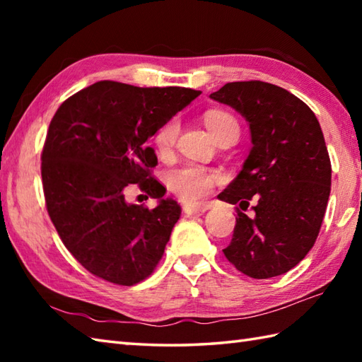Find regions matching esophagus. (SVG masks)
<instances>
[{"label": "esophagus", "mask_w": 362, "mask_h": 362, "mask_svg": "<svg viewBox=\"0 0 362 362\" xmlns=\"http://www.w3.org/2000/svg\"><path fill=\"white\" fill-rule=\"evenodd\" d=\"M206 210H209V205H196V206H189L187 205L185 209H183V213L187 214V216H201V214H204Z\"/></svg>", "instance_id": "34e87169"}]
</instances>
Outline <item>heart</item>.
<instances>
[{"label":"heart","instance_id":"1","mask_svg":"<svg viewBox=\"0 0 362 362\" xmlns=\"http://www.w3.org/2000/svg\"><path fill=\"white\" fill-rule=\"evenodd\" d=\"M205 126L210 130L211 135L218 138L226 134L230 129H236L240 132L236 119L226 112L211 110L205 113ZM177 136H179V122L171 119L161 126L156 136H153V144L158 156H168L174 149ZM222 180V175L216 169H210L199 165H187L174 171L168 177V185L173 189V193L179 196L185 202H197L209 196L214 185Z\"/></svg>","mask_w":362,"mask_h":362}]
</instances>
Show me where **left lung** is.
Masks as SVG:
<instances>
[{
	"mask_svg": "<svg viewBox=\"0 0 362 362\" xmlns=\"http://www.w3.org/2000/svg\"><path fill=\"white\" fill-rule=\"evenodd\" d=\"M210 98L240 112L252 135L241 173L218 196L240 205L222 252L252 279L281 275L313 249L325 216L332 163L319 121L297 96L261 81L228 82ZM250 200L253 217L242 211Z\"/></svg>",
	"mask_w": 362,
	"mask_h": 362,
	"instance_id": "8db88e82",
	"label": "left lung"
}]
</instances>
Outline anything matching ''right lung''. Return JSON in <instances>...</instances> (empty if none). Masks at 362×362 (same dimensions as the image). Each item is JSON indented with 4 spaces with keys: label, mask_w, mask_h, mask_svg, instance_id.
<instances>
[{
    "label": "right lung",
    "mask_w": 362,
    "mask_h": 362,
    "mask_svg": "<svg viewBox=\"0 0 362 362\" xmlns=\"http://www.w3.org/2000/svg\"><path fill=\"white\" fill-rule=\"evenodd\" d=\"M199 95L99 81L52 117L42 152L46 210L65 247L99 279L132 286L163 257L180 205L152 177L157 157L146 141ZM134 185L159 199L156 209L125 202Z\"/></svg>",
    "instance_id": "add662e5"
}]
</instances>
